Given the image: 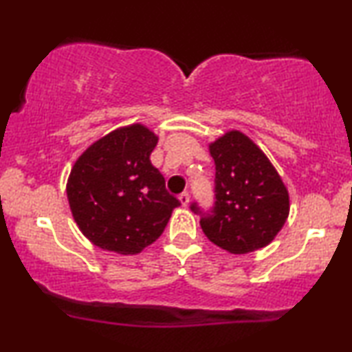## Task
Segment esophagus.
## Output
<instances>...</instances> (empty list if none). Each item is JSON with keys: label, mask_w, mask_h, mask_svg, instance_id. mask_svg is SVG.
Here are the masks:
<instances>
[{"label": "esophagus", "mask_w": 352, "mask_h": 352, "mask_svg": "<svg viewBox=\"0 0 352 352\" xmlns=\"http://www.w3.org/2000/svg\"><path fill=\"white\" fill-rule=\"evenodd\" d=\"M189 200H190V197H189V194H187V192H182V194L179 195V201H181L182 206L189 205Z\"/></svg>", "instance_id": "esophagus-1"}]
</instances>
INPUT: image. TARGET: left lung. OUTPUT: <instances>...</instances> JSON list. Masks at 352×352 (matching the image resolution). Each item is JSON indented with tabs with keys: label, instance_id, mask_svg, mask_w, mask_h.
Listing matches in <instances>:
<instances>
[{
	"label": "left lung",
	"instance_id": "obj_1",
	"mask_svg": "<svg viewBox=\"0 0 352 352\" xmlns=\"http://www.w3.org/2000/svg\"><path fill=\"white\" fill-rule=\"evenodd\" d=\"M216 165V201L200 219L210 242L232 254L264 248L276 239L290 213V197L271 160L237 129L210 144ZM192 211L201 213L197 204Z\"/></svg>",
	"mask_w": 352,
	"mask_h": 352
}]
</instances>
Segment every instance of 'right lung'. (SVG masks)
Returning a JSON list of instances; mask_svg holds the SVG:
<instances>
[{"mask_svg": "<svg viewBox=\"0 0 352 352\" xmlns=\"http://www.w3.org/2000/svg\"><path fill=\"white\" fill-rule=\"evenodd\" d=\"M158 136L141 123L128 124L91 144L67 181L76 226L96 247L138 254L165 230L179 200L151 163Z\"/></svg>", "mask_w": 352, "mask_h": 352, "instance_id": "right-lung-1", "label": "right lung"}]
</instances>
